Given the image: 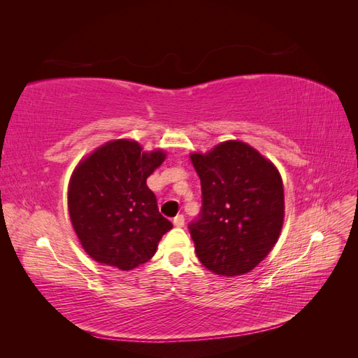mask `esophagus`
<instances>
[{
	"label": "esophagus",
	"mask_w": 358,
	"mask_h": 358,
	"mask_svg": "<svg viewBox=\"0 0 358 358\" xmlns=\"http://www.w3.org/2000/svg\"><path fill=\"white\" fill-rule=\"evenodd\" d=\"M173 224L177 227H183L185 226V215L183 214H178L177 217L173 218Z\"/></svg>",
	"instance_id": "1"
}]
</instances>
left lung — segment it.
Listing matches in <instances>:
<instances>
[{"instance_id":"obj_1","label":"left lung","mask_w":358,"mask_h":358,"mask_svg":"<svg viewBox=\"0 0 358 358\" xmlns=\"http://www.w3.org/2000/svg\"><path fill=\"white\" fill-rule=\"evenodd\" d=\"M201 181L203 206L189 224L204 268L234 277L252 271L278 240L285 220L280 172L243 141L220 143L191 154Z\"/></svg>"}]
</instances>
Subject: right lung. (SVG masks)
Instances as JSON below:
<instances>
[{
  "instance_id": "obj_1",
  "label": "right lung",
  "mask_w": 358,
  "mask_h": 358,
  "mask_svg": "<svg viewBox=\"0 0 358 358\" xmlns=\"http://www.w3.org/2000/svg\"><path fill=\"white\" fill-rule=\"evenodd\" d=\"M164 158L163 150L143 152L134 140H113L75 167L67 206L83 249L95 262L131 271L154 257L172 223L159 214L146 180Z\"/></svg>"
}]
</instances>
